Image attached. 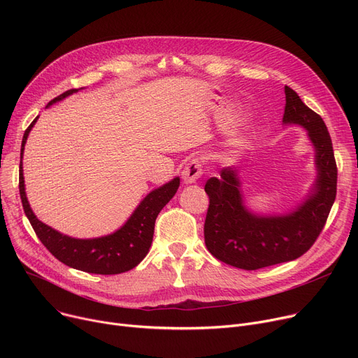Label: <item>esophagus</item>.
<instances>
[{"label":"esophagus","instance_id":"esophagus-1","mask_svg":"<svg viewBox=\"0 0 358 358\" xmlns=\"http://www.w3.org/2000/svg\"><path fill=\"white\" fill-rule=\"evenodd\" d=\"M203 176V165L199 158L192 159L182 169V181L184 184H194Z\"/></svg>","mask_w":358,"mask_h":358}]
</instances>
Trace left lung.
<instances>
[{"label": "left lung", "mask_w": 358, "mask_h": 358, "mask_svg": "<svg viewBox=\"0 0 358 358\" xmlns=\"http://www.w3.org/2000/svg\"><path fill=\"white\" fill-rule=\"evenodd\" d=\"M285 92L283 123L308 130L315 148L316 180L309 196L293 212L270 216L245 208L236 168H222L219 177L208 180L206 247L215 258L236 268L258 270L302 257L322 232L335 201L338 171L329 131L294 90L286 85Z\"/></svg>", "instance_id": "obj_1"}]
</instances>
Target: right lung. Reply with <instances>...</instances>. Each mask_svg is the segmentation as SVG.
Segmentation results:
<instances>
[{
	"label": "right lung",
	"instance_id": "1",
	"mask_svg": "<svg viewBox=\"0 0 358 358\" xmlns=\"http://www.w3.org/2000/svg\"><path fill=\"white\" fill-rule=\"evenodd\" d=\"M80 90L81 88L68 90L64 94H61V96L49 101L48 106H52L56 101H61ZM37 117L30 123V126L24 131L20 158H23L27 136ZM178 185L180 178L176 177L174 180L161 185L159 189L150 192L141 201L135 212L130 215L127 222L116 232L94 239H77L55 231L53 228L48 227V224H45L36 217L26 197L22 161L20 181H18V189H20V197L24 213L30 220L37 238L41 239V242L49 250V252L68 267L91 274L103 275L120 274L129 271L131 268H135L146 257L150 248V243H152L157 216L159 215L164 206L174 197V194L178 190Z\"/></svg>",
	"mask_w": 358,
	"mask_h": 358
}]
</instances>
